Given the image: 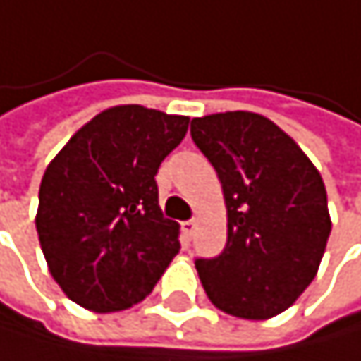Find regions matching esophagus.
Here are the masks:
<instances>
[{"label":"esophagus","instance_id":"34e87169","mask_svg":"<svg viewBox=\"0 0 361 361\" xmlns=\"http://www.w3.org/2000/svg\"><path fill=\"white\" fill-rule=\"evenodd\" d=\"M195 227H197V223H195V221H184V223H182V231H184V238H186V240H190V238H192Z\"/></svg>","mask_w":361,"mask_h":361}]
</instances>
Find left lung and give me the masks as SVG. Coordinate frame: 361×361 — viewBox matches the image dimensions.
<instances>
[{
    "mask_svg": "<svg viewBox=\"0 0 361 361\" xmlns=\"http://www.w3.org/2000/svg\"><path fill=\"white\" fill-rule=\"evenodd\" d=\"M190 136L214 166L227 205V245L195 259L203 290L225 314L267 321L316 277L331 219L321 173L301 147L255 112L192 118Z\"/></svg>",
    "mask_w": 361,
    "mask_h": 361,
    "instance_id": "obj_1",
    "label": "left lung"
}]
</instances>
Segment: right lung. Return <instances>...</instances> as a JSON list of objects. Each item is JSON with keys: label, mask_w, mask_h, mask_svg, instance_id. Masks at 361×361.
<instances>
[{"label": "right lung", "mask_w": 361, "mask_h": 361, "mask_svg": "<svg viewBox=\"0 0 361 361\" xmlns=\"http://www.w3.org/2000/svg\"><path fill=\"white\" fill-rule=\"evenodd\" d=\"M188 116L114 106L90 118L49 162L36 231L62 293L92 312L140 303L179 253L156 173L184 140Z\"/></svg>", "instance_id": "add662e5"}]
</instances>
